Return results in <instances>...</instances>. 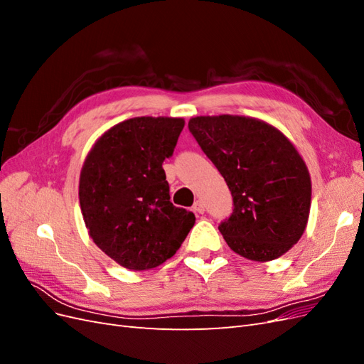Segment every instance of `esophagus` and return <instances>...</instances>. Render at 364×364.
<instances>
[{"instance_id":"1","label":"esophagus","mask_w":364,"mask_h":364,"mask_svg":"<svg viewBox=\"0 0 364 364\" xmlns=\"http://www.w3.org/2000/svg\"><path fill=\"white\" fill-rule=\"evenodd\" d=\"M193 211L197 214H203L205 213V203L202 200H196L193 205Z\"/></svg>"}]
</instances>
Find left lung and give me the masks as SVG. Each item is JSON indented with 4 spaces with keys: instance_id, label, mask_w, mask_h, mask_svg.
Segmentation results:
<instances>
[{
    "instance_id": "left-lung-1",
    "label": "left lung",
    "mask_w": 364,
    "mask_h": 364,
    "mask_svg": "<svg viewBox=\"0 0 364 364\" xmlns=\"http://www.w3.org/2000/svg\"><path fill=\"white\" fill-rule=\"evenodd\" d=\"M188 129L232 194L234 213L218 226L228 246L259 262L289 252L311 206L310 173L293 142L266 121L243 115L194 117Z\"/></svg>"
}]
</instances>
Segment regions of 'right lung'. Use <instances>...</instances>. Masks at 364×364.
<instances>
[{"instance_id": "obj_1", "label": "right lung", "mask_w": 364, "mask_h": 364, "mask_svg": "<svg viewBox=\"0 0 364 364\" xmlns=\"http://www.w3.org/2000/svg\"><path fill=\"white\" fill-rule=\"evenodd\" d=\"M183 126V118H129L106 130L83 162L79 200L87 232L129 270L161 266L196 223L191 211L170 202L162 168Z\"/></svg>"}]
</instances>
